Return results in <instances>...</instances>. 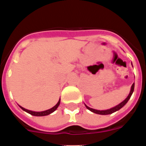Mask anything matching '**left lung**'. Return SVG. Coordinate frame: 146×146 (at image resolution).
<instances>
[{
  "label": "left lung",
  "mask_w": 146,
  "mask_h": 146,
  "mask_svg": "<svg viewBox=\"0 0 146 146\" xmlns=\"http://www.w3.org/2000/svg\"><path fill=\"white\" fill-rule=\"evenodd\" d=\"M131 65H132V63H131ZM132 66H133V65H132ZM133 90H134V83H133V85H131V87L130 92H129V95L127 96V98H126L124 100L122 101L121 102L119 103V104H117V106H115V107H111V108H110V109H108V110H95V109H92V108H90V107H89L88 106H87L85 103H84V104H85V107H86V108L88 109V110H89L90 111H91L92 112L95 113V114H100V115H107V114H112V113L115 112V111H118V110H120V109H121L122 107H123V106H124L125 104L128 102V101L129 100L130 98L131 97L132 94H133Z\"/></svg>",
  "instance_id": "1"
}]
</instances>
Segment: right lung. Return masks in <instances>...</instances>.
<instances>
[{"label": "right lung", "mask_w": 146, "mask_h": 146, "mask_svg": "<svg viewBox=\"0 0 146 146\" xmlns=\"http://www.w3.org/2000/svg\"><path fill=\"white\" fill-rule=\"evenodd\" d=\"M60 102H61V98H60L59 100H58V102H57V104H56V105L54 106V107H53L52 108L49 109V110H45V111H32V110H27V109H25V108H24V107H21V106L19 105V104H18V106L20 107V108L22 109V110H23V111H26V112H27L28 114H30L31 115L36 116V117H43V116L48 115V114H51V113L54 112V111H56V109L58 108V106H59Z\"/></svg>", "instance_id": "1"}]
</instances>
